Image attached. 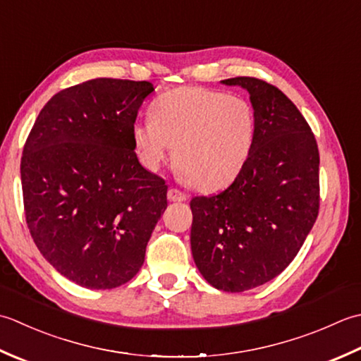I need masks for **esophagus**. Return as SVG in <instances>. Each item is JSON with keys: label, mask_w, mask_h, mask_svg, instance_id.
Instances as JSON below:
<instances>
[{"label": "esophagus", "mask_w": 361, "mask_h": 361, "mask_svg": "<svg viewBox=\"0 0 361 361\" xmlns=\"http://www.w3.org/2000/svg\"><path fill=\"white\" fill-rule=\"evenodd\" d=\"M168 200L173 202H183L187 201V195L182 193V191L178 188H170L168 190Z\"/></svg>", "instance_id": "obj_1"}]
</instances>
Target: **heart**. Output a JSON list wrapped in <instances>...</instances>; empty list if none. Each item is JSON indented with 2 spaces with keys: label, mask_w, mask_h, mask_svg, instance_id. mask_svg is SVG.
Returning <instances> with one entry per match:
<instances>
[{
  "label": "heart",
  "mask_w": 361,
  "mask_h": 361,
  "mask_svg": "<svg viewBox=\"0 0 361 361\" xmlns=\"http://www.w3.org/2000/svg\"><path fill=\"white\" fill-rule=\"evenodd\" d=\"M255 115L240 97L204 87H179L152 102L151 120L132 128L142 164L159 170L174 148V164L201 190L237 178L251 154Z\"/></svg>",
  "instance_id": "heart-1"
}]
</instances>
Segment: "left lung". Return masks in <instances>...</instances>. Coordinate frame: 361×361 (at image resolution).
<instances>
[{
  "mask_svg": "<svg viewBox=\"0 0 361 361\" xmlns=\"http://www.w3.org/2000/svg\"><path fill=\"white\" fill-rule=\"evenodd\" d=\"M255 115L252 149L232 185L193 197L190 243L202 277L240 293L273 281L293 262L319 210V152L298 107L264 80L232 78Z\"/></svg>",
  "mask_w": 361,
  "mask_h": 361,
  "instance_id": "obj_1",
  "label": "left lung"
}]
</instances>
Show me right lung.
<instances>
[{"label":"right lung","mask_w":361,"mask_h":361,"mask_svg":"<svg viewBox=\"0 0 361 361\" xmlns=\"http://www.w3.org/2000/svg\"><path fill=\"white\" fill-rule=\"evenodd\" d=\"M148 80L97 78L40 110L21 157L27 227L57 273L90 290L129 282L166 209L168 185L142 166L132 128Z\"/></svg>","instance_id":"1"}]
</instances>
